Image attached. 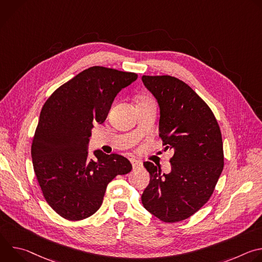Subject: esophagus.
Instances as JSON below:
<instances>
[{
	"instance_id": "esophagus-1",
	"label": "esophagus",
	"mask_w": 262,
	"mask_h": 262,
	"mask_svg": "<svg viewBox=\"0 0 262 262\" xmlns=\"http://www.w3.org/2000/svg\"><path fill=\"white\" fill-rule=\"evenodd\" d=\"M130 163H132V166H133V169L136 170V169H139L142 167V163L137 161V160H130Z\"/></svg>"
}]
</instances>
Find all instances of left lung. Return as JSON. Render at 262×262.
I'll use <instances>...</instances> for the list:
<instances>
[{
	"mask_svg": "<svg viewBox=\"0 0 262 262\" xmlns=\"http://www.w3.org/2000/svg\"><path fill=\"white\" fill-rule=\"evenodd\" d=\"M142 81L160 105L163 145L174 150L169 174L144 163L150 182L142 203L165 223L180 222L197 212L214 191L224 168L221 129L207 103L184 82L171 76H143Z\"/></svg>",
	"mask_w": 262,
	"mask_h": 262,
	"instance_id": "left-lung-1",
	"label": "left lung"
}]
</instances>
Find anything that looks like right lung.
<instances>
[{"instance_id":"add662e5","label":"right lung","mask_w":262,"mask_h":262,"mask_svg":"<svg viewBox=\"0 0 262 262\" xmlns=\"http://www.w3.org/2000/svg\"><path fill=\"white\" fill-rule=\"evenodd\" d=\"M135 72L93 66L60 86L45 102L32 140L35 175L49 205L62 217L80 221L102 204L110 181L130 172L124 157L100 150L88 158L93 123H103L118 92Z\"/></svg>"}]
</instances>
